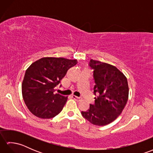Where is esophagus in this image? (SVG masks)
I'll return each instance as SVG.
<instances>
[{
  "instance_id": "obj_1",
  "label": "esophagus",
  "mask_w": 153,
  "mask_h": 153,
  "mask_svg": "<svg viewBox=\"0 0 153 153\" xmlns=\"http://www.w3.org/2000/svg\"><path fill=\"white\" fill-rule=\"evenodd\" d=\"M71 97H72V98L73 99H80V98L79 97H77V96H75V95H71Z\"/></svg>"
}]
</instances>
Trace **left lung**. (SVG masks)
<instances>
[{
    "mask_svg": "<svg viewBox=\"0 0 153 153\" xmlns=\"http://www.w3.org/2000/svg\"><path fill=\"white\" fill-rule=\"evenodd\" d=\"M89 66L93 70L95 104L82 111L87 121L96 126H105L117 118L128 99L127 78L118 68L100 61L91 60Z\"/></svg>",
    "mask_w": 153,
    "mask_h": 153,
    "instance_id": "obj_1",
    "label": "left lung"
}]
</instances>
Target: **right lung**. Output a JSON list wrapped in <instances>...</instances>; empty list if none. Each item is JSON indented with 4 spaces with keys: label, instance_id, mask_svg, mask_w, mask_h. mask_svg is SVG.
<instances>
[{
    "label": "right lung",
    "instance_id": "1",
    "mask_svg": "<svg viewBox=\"0 0 153 153\" xmlns=\"http://www.w3.org/2000/svg\"><path fill=\"white\" fill-rule=\"evenodd\" d=\"M76 60L45 57L35 61L25 71L22 82V96L27 108L35 116L49 119L62 110L68 97L54 93L68 70Z\"/></svg>",
    "mask_w": 153,
    "mask_h": 153
}]
</instances>
